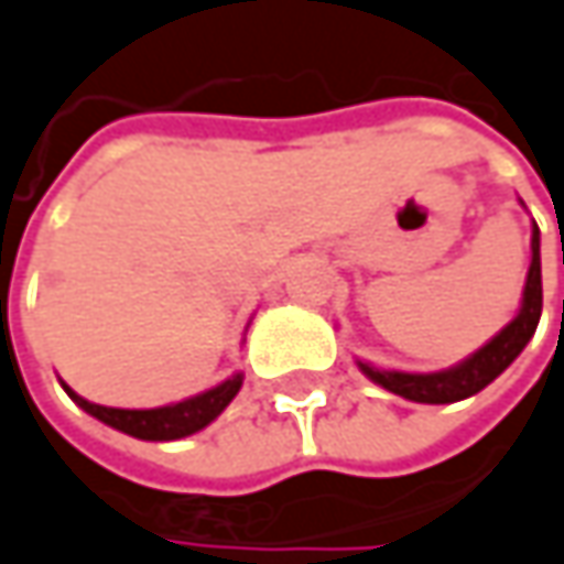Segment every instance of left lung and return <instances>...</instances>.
Segmentation results:
<instances>
[{"label":"left lung","mask_w":564,"mask_h":564,"mask_svg":"<svg viewBox=\"0 0 564 564\" xmlns=\"http://www.w3.org/2000/svg\"><path fill=\"white\" fill-rule=\"evenodd\" d=\"M539 316H542V268H539V229H533V261H530V274H527L523 306H520L517 319L494 335L485 348H478L462 365H455L448 371H435V375L381 371L365 361H358V368L375 384H381L397 397H406L416 403H455V400H465V397L485 390L497 375H503L510 368V361L527 348V341L536 333Z\"/></svg>","instance_id":"obj_1"}]
</instances>
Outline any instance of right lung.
Wrapping results in <instances>:
<instances>
[{"mask_svg": "<svg viewBox=\"0 0 564 564\" xmlns=\"http://www.w3.org/2000/svg\"><path fill=\"white\" fill-rule=\"evenodd\" d=\"M241 387V375H235L229 381H223L219 387L206 390V393H196L183 403H171V406H158V410H116V406H99V403H89L77 397L70 387L64 384V390L77 400L79 406L102 420L106 426L119 430V433H129L134 438H148V442H171V438H183V435L199 433L203 426H209L226 406L231 403V397L238 393Z\"/></svg>", "mask_w": 564, "mask_h": 564, "instance_id": "right-lung-1", "label": "right lung"}]
</instances>
